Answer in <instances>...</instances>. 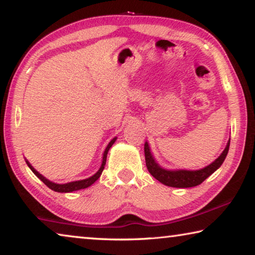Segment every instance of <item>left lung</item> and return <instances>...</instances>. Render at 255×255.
I'll return each instance as SVG.
<instances>
[{
	"instance_id": "obj_1",
	"label": "left lung",
	"mask_w": 255,
	"mask_h": 255,
	"mask_svg": "<svg viewBox=\"0 0 255 255\" xmlns=\"http://www.w3.org/2000/svg\"><path fill=\"white\" fill-rule=\"evenodd\" d=\"M230 143L231 139H228L227 145L223 153L215 159L213 163L209 165L205 166L204 169L200 170H167L164 169L156 162L154 158L152 152H150L149 145L146 141L144 145V152H145V161L146 166L150 174H152L155 179L159 182L167 185V187L173 188H191L199 185L200 183L211 175L214 172L221 167L223 162L225 161L226 155L230 149Z\"/></svg>"
}]
</instances>
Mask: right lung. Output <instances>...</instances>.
<instances>
[{"label": "right lung", "instance_id": "add662e5", "mask_svg": "<svg viewBox=\"0 0 255 255\" xmlns=\"http://www.w3.org/2000/svg\"><path fill=\"white\" fill-rule=\"evenodd\" d=\"M116 139H117V137H115L114 139L110 140V143L108 144V146L106 147L105 153H103V158H102V164L100 166V169L98 170V172L96 174H93L92 176H90L88 179H84V180H79V181H72V182H67V183H55L53 181H49L48 179H46L44 175H41L39 172L36 171L33 169V166L30 164L27 159H25V163L28 164V166L30 167V170H31L34 174H36L38 178H39L42 182H44L47 187L49 189L54 190L56 192H73V191H76V190H81V189H85V188H89L90 185H92L96 181L100 178V175L102 173L103 169H105V165H106V162H107V155L108 152H109V149L112 145L115 144Z\"/></svg>", "mask_w": 255, "mask_h": 255}]
</instances>
